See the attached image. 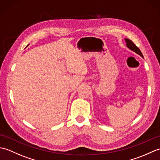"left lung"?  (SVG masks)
<instances>
[{
  "instance_id": "obj_1",
  "label": "left lung",
  "mask_w": 160,
  "mask_h": 160,
  "mask_svg": "<svg viewBox=\"0 0 160 160\" xmlns=\"http://www.w3.org/2000/svg\"><path fill=\"white\" fill-rule=\"evenodd\" d=\"M125 40H126V42H127V46L128 47L129 49H131L132 51H133V52H135L136 53L139 54V55L141 56L142 57H143L140 49H139L138 47L136 45H135V44L132 42L131 40L127 38V39H125Z\"/></svg>"
}]
</instances>
